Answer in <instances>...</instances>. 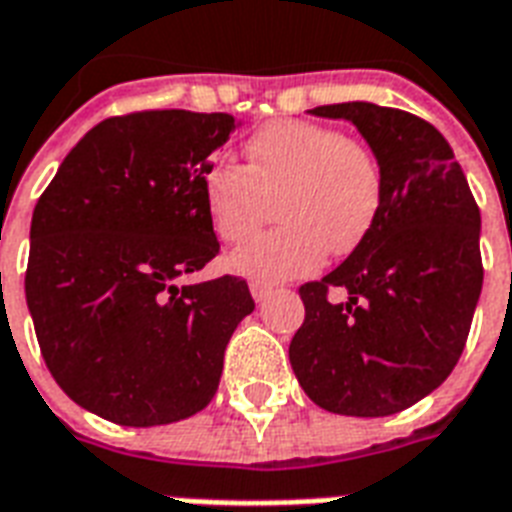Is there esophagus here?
<instances>
[{
    "label": "esophagus",
    "mask_w": 512,
    "mask_h": 512,
    "mask_svg": "<svg viewBox=\"0 0 512 512\" xmlns=\"http://www.w3.org/2000/svg\"><path fill=\"white\" fill-rule=\"evenodd\" d=\"M251 293H253V299L256 301H264L272 293V285L269 283H261V280H253L251 283Z\"/></svg>",
    "instance_id": "obj_1"
}]
</instances>
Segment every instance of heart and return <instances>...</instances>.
Instances as JSON below:
<instances>
[{
    "mask_svg": "<svg viewBox=\"0 0 512 512\" xmlns=\"http://www.w3.org/2000/svg\"><path fill=\"white\" fill-rule=\"evenodd\" d=\"M382 168L360 138L331 125L277 120L245 144V168L213 162L202 202L221 240L240 243L277 213L283 224L232 253V269L259 280L310 275L355 251L382 208Z\"/></svg>",
    "mask_w": 512,
    "mask_h": 512,
    "instance_id": "b5f03b06",
    "label": "heart"
}]
</instances>
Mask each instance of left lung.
<instances>
[{
    "label": "left lung",
    "mask_w": 512,
    "mask_h": 512,
    "mask_svg": "<svg viewBox=\"0 0 512 512\" xmlns=\"http://www.w3.org/2000/svg\"><path fill=\"white\" fill-rule=\"evenodd\" d=\"M350 120L382 168L363 243L299 288L304 323L288 355L312 403L390 417L441 387L465 350L481 296V211L446 138L417 114L350 101L310 109ZM339 287L347 302H331Z\"/></svg>",
    "instance_id": "8db88e82"
}]
</instances>
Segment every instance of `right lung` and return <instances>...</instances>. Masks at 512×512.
<instances>
[{"instance_id": "obj_1", "label": "right lung", "mask_w": 512, "mask_h": 512, "mask_svg": "<svg viewBox=\"0 0 512 512\" xmlns=\"http://www.w3.org/2000/svg\"><path fill=\"white\" fill-rule=\"evenodd\" d=\"M235 117L149 109L98 122L39 197L26 267L39 350L74 403L125 427L208 406L253 312L243 277L176 285L219 253L202 176Z\"/></svg>"}]
</instances>
